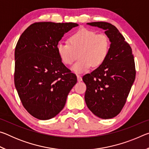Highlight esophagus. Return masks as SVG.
Masks as SVG:
<instances>
[{
  "label": "esophagus",
  "mask_w": 149,
  "mask_h": 149,
  "mask_svg": "<svg viewBox=\"0 0 149 149\" xmlns=\"http://www.w3.org/2000/svg\"><path fill=\"white\" fill-rule=\"evenodd\" d=\"M77 78L78 81H82V77H81L79 75H77Z\"/></svg>",
  "instance_id": "esophagus-1"
}]
</instances>
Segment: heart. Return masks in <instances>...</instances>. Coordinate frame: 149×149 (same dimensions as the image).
<instances>
[{"instance_id": "heart-1", "label": "heart", "mask_w": 149, "mask_h": 149, "mask_svg": "<svg viewBox=\"0 0 149 149\" xmlns=\"http://www.w3.org/2000/svg\"><path fill=\"white\" fill-rule=\"evenodd\" d=\"M69 43L59 42L58 54L62 62L71 65L79 54L81 58L72 68L76 73L86 72L92 66H99L107 58L110 42L107 35L97 33L91 29L81 28L69 37Z\"/></svg>"}]
</instances>
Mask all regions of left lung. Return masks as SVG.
Instances as JSON below:
<instances>
[{
    "label": "left lung",
    "mask_w": 149,
    "mask_h": 149,
    "mask_svg": "<svg viewBox=\"0 0 149 149\" xmlns=\"http://www.w3.org/2000/svg\"><path fill=\"white\" fill-rule=\"evenodd\" d=\"M87 24L104 29L110 46L104 61L83 77L87 86L85 100L95 116L110 119L121 112L135 81L134 56L130 45L114 26L103 22Z\"/></svg>",
    "instance_id": "left-lung-1"
}]
</instances>
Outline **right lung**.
Wrapping results in <instances>:
<instances>
[{"mask_svg": "<svg viewBox=\"0 0 149 149\" xmlns=\"http://www.w3.org/2000/svg\"><path fill=\"white\" fill-rule=\"evenodd\" d=\"M75 23L37 22L21 35L15 49L14 84L24 107L46 120L64 108L77 77L62 62L56 46Z\"/></svg>", "mask_w": 149, "mask_h": 149, "instance_id": "add662e5", "label": "right lung"}]
</instances>
